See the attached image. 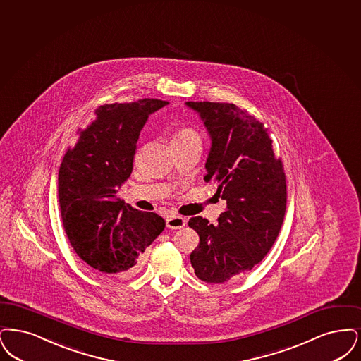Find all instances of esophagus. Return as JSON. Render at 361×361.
<instances>
[{"mask_svg":"<svg viewBox=\"0 0 361 361\" xmlns=\"http://www.w3.org/2000/svg\"><path fill=\"white\" fill-rule=\"evenodd\" d=\"M166 225L169 229H182L185 228L186 225V220L183 217H179V216H175V214H170L167 219H166Z\"/></svg>","mask_w":361,"mask_h":361,"instance_id":"esophagus-1","label":"esophagus"}]
</instances>
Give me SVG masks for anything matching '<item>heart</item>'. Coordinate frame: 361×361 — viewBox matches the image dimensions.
Masks as SVG:
<instances>
[{
  "mask_svg": "<svg viewBox=\"0 0 361 361\" xmlns=\"http://www.w3.org/2000/svg\"><path fill=\"white\" fill-rule=\"evenodd\" d=\"M173 141L175 142H182V144H188V142H201L200 135L190 128H182L179 130L175 132Z\"/></svg>",
  "mask_w": 361,
  "mask_h": 361,
  "instance_id": "heart-1",
  "label": "heart"
}]
</instances>
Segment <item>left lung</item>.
<instances>
[{"label":"left lung","mask_w":361,"mask_h":361,"mask_svg":"<svg viewBox=\"0 0 361 361\" xmlns=\"http://www.w3.org/2000/svg\"><path fill=\"white\" fill-rule=\"evenodd\" d=\"M210 137L204 182L217 185L226 202L219 224L194 217L188 226L200 235L190 262L207 283H224L260 263L281 232L286 213V176L272 141L255 116L233 104L186 102Z\"/></svg>","instance_id":"left-lung-1"}]
</instances>
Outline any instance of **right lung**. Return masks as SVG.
Here are the masks:
<instances>
[{
	"instance_id": "right-lung-1",
	"label": "right lung",
	"mask_w": 361,
	"mask_h": 361,
	"mask_svg": "<svg viewBox=\"0 0 361 361\" xmlns=\"http://www.w3.org/2000/svg\"><path fill=\"white\" fill-rule=\"evenodd\" d=\"M167 101L144 98L106 104L63 157L58 200L71 247L89 266L126 278L166 226L157 213L133 209L117 197L133 169L141 129Z\"/></svg>"
}]
</instances>
